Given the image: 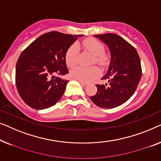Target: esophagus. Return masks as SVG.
<instances>
[{"label":"esophagus","mask_w":161,"mask_h":161,"mask_svg":"<svg viewBox=\"0 0 161 161\" xmlns=\"http://www.w3.org/2000/svg\"><path fill=\"white\" fill-rule=\"evenodd\" d=\"M80 83L83 86V87H86V86L87 85V82H84V81H80Z\"/></svg>","instance_id":"obj_1"}]
</instances>
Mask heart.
Here are the masks:
<instances>
[{
	"instance_id": "heart-1",
	"label": "heart",
	"mask_w": 161,
	"mask_h": 161,
	"mask_svg": "<svg viewBox=\"0 0 161 161\" xmlns=\"http://www.w3.org/2000/svg\"><path fill=\"white\" fill-rule=\"evenodd\" d=\"M85 48L94 55L93 62L101 65H104L108 63V55L103 53V45L96 38H87L82 42ZM78 48L76 45L70 47L65 55V60L69 66L71 67L76 64L77 58ZM100 74V70L97 66L90 67L76 66L70 71V76L74 80L81 81H89L97 77Z\"/></svg>"
}]
</instances>
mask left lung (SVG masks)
<instances>
[{"mask_svg": "<svg viewBox=\"0 0 161 161\" xmlns=\"http://www.w3.org/2000/svg\"><path fill=\"white\" fill-rule=\"evenodd\" d=\"M107 45L111 60L102 80L108 85H96L97 92L90 99L99 107L112 108L125 103L134 93L142 77L137 51L128 42L114 33L94 35Z\"/></svg>", "mask_w": 161, "mask_h": 161, "instance_id": "8db88e82", "label": "left lung"}]
</instances>
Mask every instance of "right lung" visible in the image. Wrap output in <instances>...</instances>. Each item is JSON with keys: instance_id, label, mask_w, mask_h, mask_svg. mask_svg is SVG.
<instances>
[{"instance_id": "right-lung-1", "label": "right lung", "mask_w": 161, "mask_h": 161, "mask_svg": "<svg viewBox=\"0 0 161 161\" xmlns=\"http://www.w3.org/2000/svg\"><path fill=\"white\" fill-rule=\"evenodd\" d=\"M81 36L52 31L36 38L21 53L16 65L15 81L19 95L27 105L42 110L55 105L61 98L69 81L53 75L69 73L65 55Z\"/></svg>"}]
</instances>
